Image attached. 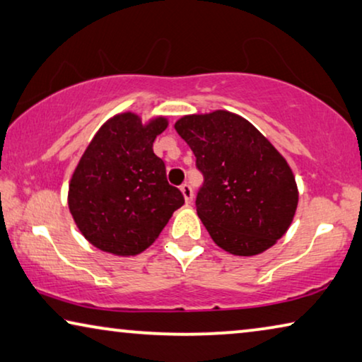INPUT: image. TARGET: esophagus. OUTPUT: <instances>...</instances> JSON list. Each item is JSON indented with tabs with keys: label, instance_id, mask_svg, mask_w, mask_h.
<instances>
[{
	"label": "esophagus",
	"instance_id": "1",
	"mask_svg": "<svg viewBox=\"0 0 362 362\" xmlns=\"http://www.w3.org/2000/svg\"><path fill=\"white\" fill-rule=\"evenodd\" d=\"M181 192H182V196H185V200H186V202H191V200H192V196H194L191 185H187V182H185V185L181 186Z\"/></svg>",
	"mask_w": 362,
	"mask_h": 362
}]
</instances>
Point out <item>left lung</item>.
I'll list each match as a JSON object with an SVG mask.
<instances>
[{"instance_id": "left-lung-1", "label": "left lung", "mask_w": 362, "mask_h": 362, "mask_svg": "<svg viewBox=\"0 0 362 362\" xmlns=\"http://www.w3.org/2000/svg\"><path fill=\"white\" fill-rule=\"evenodd\" d=\"M175 129L204 175L196 209L216 246L235 255L274 246L298 207L286 160L249 121L225 110L185 116Z\"/></svg>"}]
</instances>
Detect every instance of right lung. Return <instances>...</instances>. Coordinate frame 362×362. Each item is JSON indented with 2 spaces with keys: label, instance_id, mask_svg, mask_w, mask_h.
I'll return each instance as SVG.
<instances>
[{
  "label": "right lung",
  "instance_id": "1",
  "mask_svg": "<svg viewBox=\"0 0 362 362\" xmlns=\"http://www.w3.org/2000/svg\"><path fill=\"white\" fill-rule=\"evenodd\" d=\"M166 118L142 124L121 113L100 127L69 182L68 204L82 235L100 251L136 255L152 244L175 210L181 191L166 181L163 160L153 153Z\"/></svg>",
  "mask_w": 362,
  "mask_h": 362
}]
</instances>
